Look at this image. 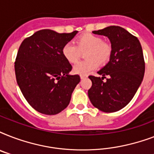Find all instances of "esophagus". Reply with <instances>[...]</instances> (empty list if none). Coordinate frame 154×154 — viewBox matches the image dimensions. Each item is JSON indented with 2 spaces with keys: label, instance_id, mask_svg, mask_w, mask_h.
Returning <instances> with one entry per match:
<instances>
[{
  "label": "esophagus",
  "instance_id": "34e87169",
  "mask_svg": "<svg viewBox=\"0 0 154 154\" xmlns=\"http://www.w3.org/2000/svg\"><path fill=\"white\" fill-rule=\"evenodd\" d=\"M80 77H81V79H85V78H87V77H88V76H87V75H85V74H81L80 75Z\"/></svg>",
  "mask_w": 154,
  "mask_h": 154
}]
</instances>
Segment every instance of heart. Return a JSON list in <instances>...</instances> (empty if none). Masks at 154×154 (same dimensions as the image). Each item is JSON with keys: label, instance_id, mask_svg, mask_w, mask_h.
<instances>
[{"label": "heart", "instance_id": "obj_1", "mask_svg": "<svg viewBox=\"0 0 154 154\" xmlns=\"http://www.w3.org/2000/svg\"><path fill=\"white\" fill-rule=\"evenodd\" d=\"M77 45L68 42L63 46L62 54L70 63L77 62L81 52L86 50L85 57L86 60H82L73 66V72L77 74H88L100 65H105L109 60L112 54V47L104 42L102 37L85 33L78 37Z\"/></svg>", "mask_w": 154, "mask_h": 154}]
</instances>
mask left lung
Masks as SVG:
<instances>
[{
	"label": "left lung",
	"instance_id": "left-lung-1",
	"mask_svg": "<svg viewBox=\"0 0 154 154\" xmlns=\"http://www.w3.org/2000/svg\"><path fill=\"white\" fill-rule=\"evenodd\" d=\"M93 33L109 39L112 54L109 61L97 72L101 78L89 77L92 81L89 98L94 107L102 112H117L130 102L143 80L142 48L136 37L120 26H109ZM105 75L109 78L104 82Z\"/></svg>",
	"mask_w": 154,
	"mask_h": 154
}]
</instances>
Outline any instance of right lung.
I'll list each match as a JSON object with an SVG mask.
<instances>
[{"label": "right lung", "instance_id": "1", "mask_svg": "<svg viewBox=\"0 0 154 154\" xmlns=\"http://www.w3.org/2000/svg\"><path fill=\"white\" fill-rule=\"evenodd\" d=\"M77 33L37 31L20 45L15 61L17 82L23 96L34 109L55 115L67 107L79 75H70L72 65L62 48Z\"/></svg>", "mask_w": 154, "mask_h": 154}]
</instances>
